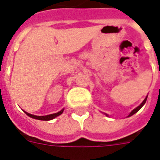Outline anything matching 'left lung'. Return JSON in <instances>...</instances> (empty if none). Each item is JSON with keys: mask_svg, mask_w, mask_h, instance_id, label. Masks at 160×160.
Masks as SVG:
<instances>
[{"mask_svg": "<svg viewBox=\"0 0 160 160\" xmlns=\"http://www.w3.org/2000/svg\"><path fill=\"white\" fill-rule=\"evenodd\" d=\"M147 99H148V95L146 96V98H145V99H144V101H142V103H141V104H140L139 106H138V107H136V108H135L134 110H132V111H131V112H130V113H129V115H128V117H130V116H132V115H134V114H135V113H136V112H138V111H139L140 109H141V108H142V107H143V106H144V104H145V103H146V101H147ZM105 115H106L107 117H109V115H108V114L105 113Z\"/></svg>", "mask_w": 160, "mask_h": 160, "instance_id": "1", "label": "left lung"}]
</instances>
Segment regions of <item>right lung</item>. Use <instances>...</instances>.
<instances>
[{
  "mask_svg": "<svg viewBox=\"0 0 160 160\" xmlns=\"http://www.w3.org/2000/svg\"><path fill=\"white\" fill-rule=\"evenodd\" d=\"M63 112H64V108H63L62 110L59 111L58 112H56V113H53V114H49V115H46V116H37V115H33V114H31L27 112H24L26 115H28L29 117L32 118H35V119H38V120H43V121H48V120H52L53 118H55L56 117H58L59 116L60 114L63 113Z\"/></svg>",
  "mask_w": 160,
  "mask_h": 160,
  "instance_id": "obj_1",
  "label": "right lung"
}]
</instances>
